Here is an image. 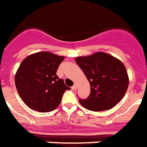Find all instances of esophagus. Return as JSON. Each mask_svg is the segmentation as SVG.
<instances>
[{"label":"esophagus","mask_w":147,"mask_h":147,"mask_svg":"<svg viewBox=\"0 0 147 147\" xmlns=\"http://www.w3.org/2000/svg\"><path fill=\"white\" fill-rule=\"evenodd\" d=\"M71 89L73 90H76L77 89V85L76 84H74V86L71 87Z\"/></svg>","instance_id":"esophagus-1"}]
</instances>
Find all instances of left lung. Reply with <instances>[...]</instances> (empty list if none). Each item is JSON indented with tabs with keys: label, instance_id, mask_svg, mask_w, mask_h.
Listing matches in <instances>:
<instances>
[{
	"label": "left lung",
	"instance_id": "8db88e82",
	"mask_svg": "<svg viewBox=\"0 0 147 147\" xmlns=\"http://www.w3.org/2000/svg\"><path fill=\"white\" fill-rule=\"evenodd\" d=\"M79 65L90 84V94L79 99L85 108L93 111L111 109L119 103L129 86V76L120 60L104 52L78 57Z\"/></svg>",
	"mask_w": 147,
	"mask_h": 147
}]
</instances>
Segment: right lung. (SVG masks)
<instances>
[{"label": "right lung", "mask_w": 147, "mask_h": 147, "mask_svg": "<svg viewBox=\"0 0 147 147\" xmlns=\"http://www.w3.org/2000/svg\"><path fill=\"white\" fill-rule=\"evenodd\" d=\"M65 57L49 51L30 54L22 61L15 82L18 94L27 106L39 112L56 109L70 87L56 75Z\"/></svg>", "instance_id": "add662e5"}]
</instances>
